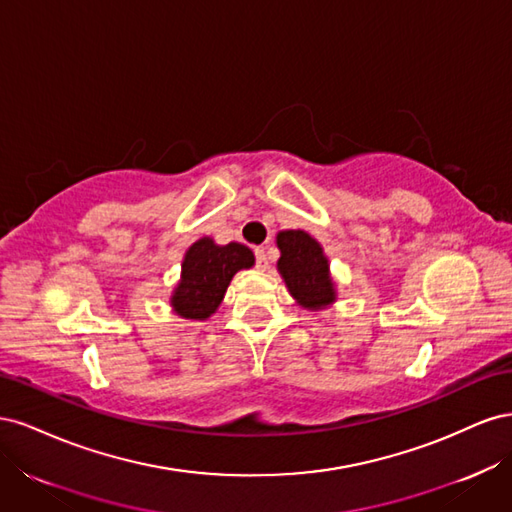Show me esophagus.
<instances>
[{
  "instance_id": "obj_1",
  "label": "esophagus",
  "mask_w": 512,
  "mask_h": 512,
  "mask_svg": "<svg viewBox=\"0 0 512 512\" xmlns=\"http://www.w3.org/2000/svg\"><path fill=\"white\" fill-rule=\"evenodd\" d=\"M256 267L260 269V271H267L269 269V258H267V252H265V247H256Z\"/></svg>"
}]
</instances>
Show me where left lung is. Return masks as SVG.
<instances>
[{
    "label": "left lung",
    "mask_w": 512,
    "mask_h": 512,
    "mask_svg": "<svg viewBox=\"0 0 512 512\" xmlns=\"http://www.w3.org/2000/svg\"><path fill=\"white\" fill-rule=\"evenodd\" d=\"M280 260L277 271L290 297L309 312H320L337 301V286L331 275V262L324 247L309 232L280 230L275 237Z\"/></svg>",
    "instance_id": "8db88e82"
}]
</instances>
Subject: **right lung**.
I'll list each match as a JSON object with an SVG mask.
<instances>
[{
  "label": "right lung",
  "instance_id": "1",
  "mask_svg": "<svg viewBox=\"0 0 512 512\" xmlns=\"http://www.w3.org/2000/svg\"><path fill=\"white\" fill-rule=\"evenodd\" d=\"M254 262L252 250L243 243L220 245L211 237H200L183 254L181 277L170 292V307L185 320L211 318L222 305L235 273L252 269Z\"/></svg>",
  "mask_w": 512,
  "mask_h": 512
}]
</instances>
